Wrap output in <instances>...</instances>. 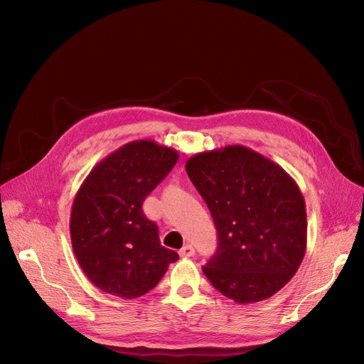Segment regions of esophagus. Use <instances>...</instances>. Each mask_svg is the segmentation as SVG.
<instances>
[{
	"instance_id": "34e87169",
	"label": "esophagus",
	"mask_w": 364,
	"mask_h": 364,
	"mask_svg": "<svg viewBox=\"0 0 364 364\" xmlns=\"http://www.w3.org/2000/svg\"><path fill=\"white\" fill-rule=\"evenodd\" d=\"M180 255H181L183 258H188V257H193V255H195V247H193L192 245H184V246L181 247V251H180Z\"/></svg>"
}]
</instances>
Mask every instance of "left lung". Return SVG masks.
<instances>
[{"label": "left lung", "instance_id": "obj_1", "mask_svg": "<svg viewBox=\"0 0 364 364\" xmlns=\"http://www.w3.org/2000/svg\"><path fill=\"white\" fill-rule=\"evenodd\" d=\"M186 171L214 218L218 247L203 267L214 288L239 304L273 296L307 250L301 190L280 165L245 146L200 151Z\"/></svg>", "mask_w": 364, "mask_h": 364}]
</instances>
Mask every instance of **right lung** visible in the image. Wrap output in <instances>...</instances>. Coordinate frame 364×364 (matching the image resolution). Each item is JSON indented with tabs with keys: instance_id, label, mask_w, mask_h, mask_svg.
<instances>
[{
	"instance_id": "add662e5",
	"label": "right lung",
	"mask_w": 364,
	"mask_h": 364,
	"mask_svg": "<svg viewBox=\"0 0 364 364\" xmlns=\"http://www.w3.org/2000/svg\"><path fill=\"white\" fill-rule=\"evenodd\" d=\"M177 161L176 149L131 141L95 165L75 195L69 225L73 254L100 291L139 298L178 259L161 245L156 224L141 209Z\"/></svg>"
}]
</instances>
